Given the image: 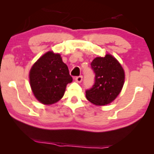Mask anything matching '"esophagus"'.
<instances>
[{
  "label": "esophagus",
  "mask_w": 154,
  "mask_h": 154,
  "mask_svg": "<svg viewBox=\"0 0 154 154\" xmlns=\"http://www.w3.org/2000/svg\"><path fill=\"white\" fill-rule=\"evenodd\" d=\"M82 76H78V77H75V81L77 82H78V83H80L81 82H82Z\"/></svg>",
  "instance_id": "esophagus-1"
}]
</instances>
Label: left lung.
I'll return each mask as SVG.
<instances>
[{"label": "left lung", "instance_id": "left-lung-1", "mask_svg": "<svg viewBox=\"0 0 154 154\" xmlns=\"http://www.w3.org/2000/svg\"><path fill=\"white\" fill-rule=\"evenodd\" d=\"M95 73V83L85 91L86 98L96 106L110 103L117 97L125 82V72L114 56L106 54L96 57L91 62Z\"/></svg>", "mask_w": 154, "mask_h": 154}]
</instances>
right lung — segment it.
I'll return each mask as SVG.
<instances>
[{
    "instance_id": "add662e5",
    "label": "right lung",
    "mask_w": 154,
    "mask_h": 154,
    "mask_svg": "<svg viewBox=\"0 0 154 154\" xmlns=\"http://www.w3.org/2000/svg\"><path fill=\"white\" fill-rule=\"evenodd\" d=\"M29 82L35 98L45 105L56 103L72 82L68 66L59 54L48 51L39 59L29 72Z\"/></svg>"
}]
</instances>
